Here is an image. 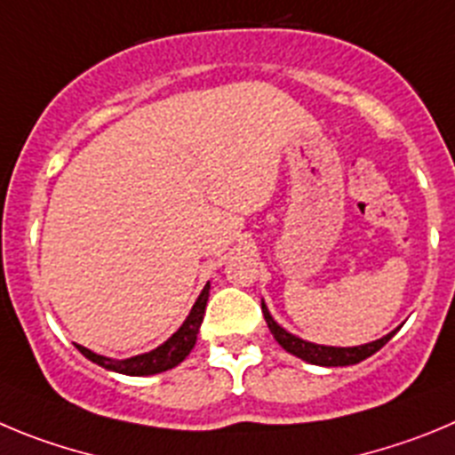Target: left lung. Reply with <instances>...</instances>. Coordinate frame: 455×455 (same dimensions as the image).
Wrapping results in <instances>:
<instances>
[{
  "label": "left lung",
  "instance_id": "8db88e82",
  "mask_svg": "<svg viewBox=\"0 0 455 455\" xmlns=\"http://www.w3.org/2000/svg\"><path fill=\"white\" fill-rule=\"evenodd\" d=\"M263 306V315L265 322H267L269 331H272L274 339H276L278 345L283 347L288 354L297 355V358L306 360L310 365H319V367H347V365H355L360 360L370 358L374 355L380 347H386V342H390L392 335L396 333L399 329L390 331L387 335H383L380 339H374V342H367V345H358V347H326V345H315V342H308V339L297 338L294 333L285 331L283 326L278 324L276 319L272 317L269 308L265 306V301H260Z\"/></svg>",
  "mask_w": 455,
  "mask_h": 455
}]
</instances>
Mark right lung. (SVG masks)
Returning a JSON list of instances; mask_svg holds the SVG:
<instances>
[{"instance_id":"add662e5","label":"right lung","mask_w":455,"mask_h":455,"mask_svg":"<svg viewBox=\"0 0 455 455\" xmlns=\"http://www.w3.org/2000/svg\"><path fill=\"white\" fill-rule=\"evenodd\" d=\"M208 290H211V283H206V288L202 290V294H199L195 306H192L190 315H188L186 322L179 326L177 333L172 335V338H167L161 347H156V349L147 351V354H138L131 355V358L117 360L108 358V355L95 354V351L85 349V347L81 345H76V349H79L88 360L97 363L100 367H104V370L108 371H117V374L151 376L172 370V367H177L179 363H183V360L188 358V354H190L195 342H197L199 326H202L204 313H206Z\"/></svg>"}]
</instances>
